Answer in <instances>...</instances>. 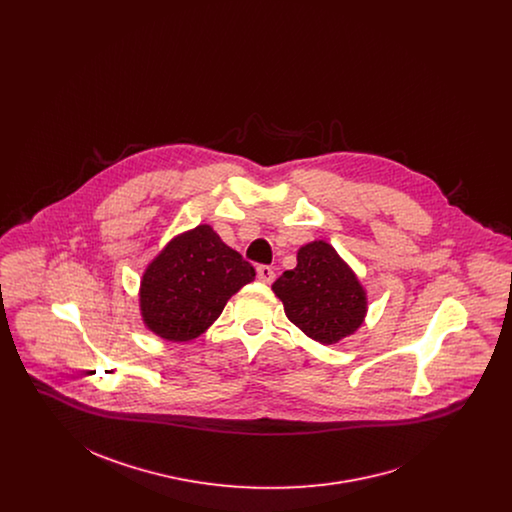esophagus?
<instances>
[{
    "label": "esophagus",
    "mask_w": 512,
    "mask_h": 512,
    "mask_svg": "<svg viewBox=\"0 0 512 512\" xmlns=\"http://www.w3.org/2000/svg\"><path fill=\"white\" fill-rule=\"evenodd\" d=\"M257 278H259L261 282H265V284H272L274 278H276V274H274V270L268 267V265H261V267H257Z\"/></svg>",
    "instance_id": "34e87169"
}]
</instances>
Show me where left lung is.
Returning a JSON list of instances; mask_svg holds the SVG:
<instances>
[{"instance_id": "left-lung-1", "label": "left lung", "mask_w": 512, "mask_h": 512, "mask_svg": "<svg viewBox=\"0 0 512 512\" xmlns=\"http://www.w3.org/2000/svg\"><path fill=\"white\" fill-rule=\"evenodd\" d=\"M272 292L284 303L286 317L322 345L355 334L365 322L366 290L324 240L299 247L297 267L286 270L272 284Z\"/></svg>"}]
</instances>
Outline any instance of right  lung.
I'll use <instances>...</instances> for the list:
<instances>
[{
  "label": "right lung",
  "instance_id": "1",
  "mask_svg": "<svg viewBox=\"0 0 512 512\" xmlns=\"http://www.w3.org/2000/svg\"><path fill=\"white\" fill-rule=\"evenodd\" d=\"M253 280L255 268L209 224H199L174 236L147 265L140 282L142 320L163 340H195Z\"/></svg>",
  "mask_w": 512,
  "mask_h": 512
}]
</instances>
